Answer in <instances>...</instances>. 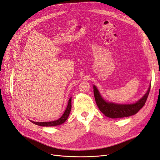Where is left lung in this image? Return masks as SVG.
<instances>
[{
    "label": "left lung",
    "instance_id": "obj_1",
    "mask_svg": "<svg viewBox=\"0 0 160 160\" xmlns=\"http://www.w3.org/2000/svg\"><path fill=\"white\" fill-rule=\"evenodd\" d=\"M150 89L151 85L145 95L136 103L121 105L106 102L100 95L97 88L95 86H93L94 96L97 106L105 116L111 118H125L135 114L145 105Z\"/></svg>",
    "mask_w": 160,
    "mask_h": 160
}]
</instances>
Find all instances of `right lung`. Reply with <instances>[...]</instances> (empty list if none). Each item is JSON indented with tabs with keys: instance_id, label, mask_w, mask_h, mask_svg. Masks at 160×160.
<instances>
[{
	"instance_id": "obj_1",
	"label": "right lung",
	"mask_w": 160,
	"mask_h": 160,
	"mask_svg": "<svg viewBox=\"0 0 160 160\" xmlns=\"http://www.w3.org/2000/svg\"><path fill=\"white\" fill-rule=\"evenodd\" d=\"M71 98H72L71 97L69 98L67 107L63 114L58 119H57L56 121H48V122H35V121H31V122H33V124H35V125L41 126V127H55V126L61 125V124L63 123L67 119V118L69 116V114L70 112L71 107H72V106H71Z\"/></svg>"
}]
</instances>
